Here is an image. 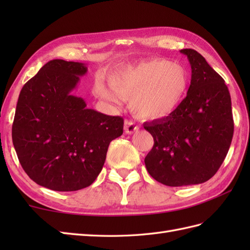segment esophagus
Masks as SVG:
<instances>
[{"label": "esophagus", "instance_id": "esophagus-1", "mask_svg": "<svg viewBox=\"0 0 250 250\" xmlns=\"http://www.w3.org/2000/svg\"><path fill=\"white\" fill-rule=\"evenodd\" d=\"M139 131V125H135V122L131 120H125V132L128 134H132L134 132Z\"/></svg>", "mask_w": 250, "mask_h": 250}]
</instances>
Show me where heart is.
Here are the masks:
<instances>
[{
    "label": "heart",
    "mask_w": 250,
    "mask_h": 250,
    "mask_svg": "<svg viewBox=\"0 0 250 250\" xmlns=\"http://www.w3.org/2000/svg\"><path fill=\"white\" fill-rule=\"evenodd\" d=\"M109 88L98 81L95 91L106 100L131 99L130 107L145 119L163 118L182 104L190 84L187 68L163 59L125 65L111 74Z\"/></svg>",
    "instance_id": "b5f03b06"
}]
</instances>
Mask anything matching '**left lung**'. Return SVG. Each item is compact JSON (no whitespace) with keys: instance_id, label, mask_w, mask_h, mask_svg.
Returning a JSON list of instances; mask_svg holds the SVG:
<instances>
[{"instance_id":"1","label":"left lung","mask_w":250,"mask_h":250,"mask_svg":"<svg viewBox=\"0 0 250 250\" xmlns=\"http://www.w3.org/2000/svg\"><path fill=\"white\" fill-rule=\"evenodd\" d=\"M180 52L191 65L187 97L172 114L144 124L155 142L145 158L146 168L169 187L198 185L213 177L229 151L234 131L224 79L198 51Z\"/></svg>"}]
</instances>
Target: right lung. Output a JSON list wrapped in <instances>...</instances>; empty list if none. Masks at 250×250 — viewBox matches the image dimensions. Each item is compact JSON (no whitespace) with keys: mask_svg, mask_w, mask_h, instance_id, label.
<instances>
[{"mask_svg":"<svg viewBox=\"0 0 250 250\" xmlns=\"http://www.w3.org/2000/svg\"><path fill=\"white\" fill-rule=\"evenodd\" d=\"M83 63L51 60L22 87L12 136L19 162L37 185L76 191L91 185L104 166L109 143L124 132V119L87 108L72 94Z\"/></svg>","mask_w":250,"mask_h":250,"instance_id":"obj_1","label":"right lung"}]
</instances>
